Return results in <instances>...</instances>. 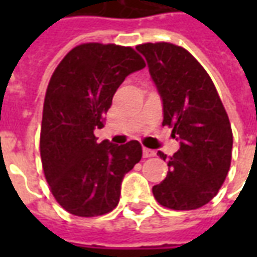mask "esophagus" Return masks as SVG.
<instances>
[{"mask_svg": "<svg viewBox=\"0 0 257 257\" xmlns=\"http://www.w3.org/2000/svg\"><path fill=\"white\" fill-rule=\"evenodd\" d=\"M154 156H156V151L143 147V157H145V158H149V157H154Z\"/></svg>", "mask_w": 257, "mask_h": 257, "instance_id": "1", "label": "esophagus"}]
</instances>
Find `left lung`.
I'll list each match as a JSON object with an SVG mask.
<instances>
[{
	"mask_svg": "<svg viewBox=\"0 0 257 257\" xmlns=\"http://www.w3.org/2000/svg\"><path fill=\"white\" fill-rule=\"evenodd\" d=\"M136 49L161 97L162 125L171 126L180 143L168 158L167 178L153 194L169 209L201 208L217 194L230 169L232 132L226 110L208 73L186 49L169 42ZM158 154L167 161L164 153Z\"/></svg>",
	"mask_w": 257,
	"mask_h": 257,
	"instance_id": "8db88e82",
	"label": "left lung"
}]
</instances>
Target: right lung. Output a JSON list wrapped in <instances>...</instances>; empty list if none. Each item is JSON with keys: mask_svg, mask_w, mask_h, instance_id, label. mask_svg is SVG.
<instances>
[{"mask_svg": "<svg viewBox=\"0 0 257 257\" xmlns=\"http://www.w3.org/2000/svg\"><path fill=\"white\" fill-rule=\"evenodd\" d=\"M132 48L82 44L64 56L48 85L42 112L41 161L53 197L75 216L108 213L123 176L140 161L138 140L96 142L112 96L129 74L145 68Z\"/></svg>", "mask_w": 257, "mask_h": 257, "instance_id": "add662e5", "label": "right lung"}]
</instances>
